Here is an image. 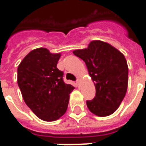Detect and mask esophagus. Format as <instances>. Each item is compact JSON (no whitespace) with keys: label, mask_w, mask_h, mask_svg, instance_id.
<instances>
[{"label":"esophagus","mask_w":146,"mask_h":146,"mask_svg":"<svg viewBox=\"0 0 146 146\" xmlns=\"http://www.w3.org/2000/svg\"><path fill=\"white\" fill-rule=\"evenodd\" d=\"M76 84H77V85H79L80 84V78H78V79L76 80Z\"/></svg>","instance_id":"34e87169"}]
</instances>
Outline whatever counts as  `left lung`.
<instances>
[{
  "mask_svg": "<svg viewBox=\"0 0 146 146\" xmlns=\"http://www.w3.org/2000/svg\"><path fill=\"white\" fill-rule=\"evenodd\" d=\"M88 70L95 84V98L87 101L89 110L98 116H110L124 98L128 83V66L124 55L110 44L94 40L88 48L73 51Z\"/></svg>",
  "mask_w": 146,
  "mask_h": 146,
  "instance_id": "obj_1",
  "label": "left lung"
}]
</instances>
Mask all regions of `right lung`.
<instances>
[{
    "label": "right lung",
    "instance_id": "1",
    "mask_svg": "<svg viewBox=\"0 0 146 146\" xmlns=\"http://www.w3.org/2000/svg\"><path fill=\"white\" fill-rule=\"evenodd\" d=\"M60 56L47 48H36L18 67V85L24 101L44 121H54L64 115L74 89L64 82L63 72L57 68Z\"/></svg>",
    "mask_w": 146,
    "mask_h": 146
}]
</instances>
